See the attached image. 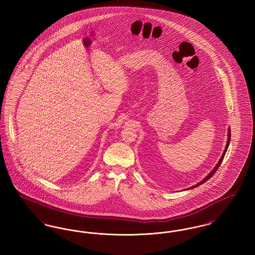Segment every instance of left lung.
Here are the masks:
<instances>
[{
  "mask_svg": "<svg viewBox=\"0 0 255 255\" xmlns=\"http://www.w3.org/2000/svg\"><path fill=\"white\" fill-rule=\"evenodd\" d=\"M230 140H231V130L229 129V139H228V143H227V146H226V149H225V151H224V154H223V156H222V158H220V160H219L218 163H217V165L214 167V169L212 170L210 173H209V175L206 177L203 181L201 182H199V183H197L196 185L194 186H192V187H190V188H194V187H197V186H199V185H201L202 183H204V182H206V181H208L215 173H216V171L218 170L219 167H220V165H221V163H222V161H223V159H224V157H225V155H226V152H227V150H228V147L230 145ZM190 188H188V189H190Z\"/></svg>",
  "mask_w": 255,
  "mask_h": 255,
  "instance_id": "1",
  "label": "left lung"
}]
</instances>
